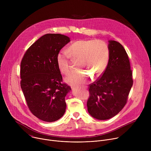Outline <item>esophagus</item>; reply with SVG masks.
Listing matches in <instances>:
<instances>
[{
  "label": "esophagus",
  "instance_id": "esophagus-1",
  "mask_svg": "<svg viewBox=\"0 0 151 151\" xmlns=\"http://www.w3.org/2000/svg\"><path fill=\"white\" fill-rule=\"evenodd\" d=\"M85 88H86V87H85ZM72 89H75V87H72Z\"/></svg>",
  "mask_w": 151,
  "mask_h": 151
}]
</instances>
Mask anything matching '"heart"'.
Instances as JSON below:
<instances>
[{
  "instance_id": "b5f03b06",
  "label": "heart",
  "mask_w": 151,
  "mask_h": 151,
  "mask_svg": "<svg viewBox=\"0 0 151 151\" xmlns=\"http://www.w3.org/2000/svg\"><path fill=\"white\" fill-rule=\"evenodd\" d=\"M109 58V48L101 40H79L68 47L67 51H61L57 56L58 68L63 74L70 69V58L78 61L77 69L87 70L94 78L100 77L105 71ZM82 70L71 72L65 81L72 85H79L87 82L90 77Z\"/></svg>"
}]
</instances>
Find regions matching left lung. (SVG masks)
<instances>
[{"label": "left lung", "instance_id": "1", "mask_svg": "<svg viewBox=\"0 0 151 151\" xmlns=\"http://www.w3.org/2000/svg\"><path fill=\"white\" fill-rule=\"evenodd\" d=\"M109 43L106 69L88 88V111L99 120L110 119L123 109L133 83L130 61L123 46L115 40H109Z\"/></svg>", "mask_w": 151, "mask_h": 151}]
</instances>
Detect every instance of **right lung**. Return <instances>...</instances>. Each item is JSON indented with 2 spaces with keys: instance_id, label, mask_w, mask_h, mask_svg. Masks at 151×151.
<instances>
[{
  "instance_id": "right-lung-1",
  "label": "right lung",
  "mask_w": 151,
  "mask_h": 151,
  "mask_svg": "<svg viewBox=\"0 0 151 151\" xmlns=\"http://www.w3.org/2000/svg\"><path fill=\"white\" fill-rule=\"evenodd\" d=\"M70 41L61 34L40 37L26 51L21 62V88L30 112L37 118L54 122L65 113V97L71 90L62 83L57 56Z\"/></svg>"
}]
</instances>
